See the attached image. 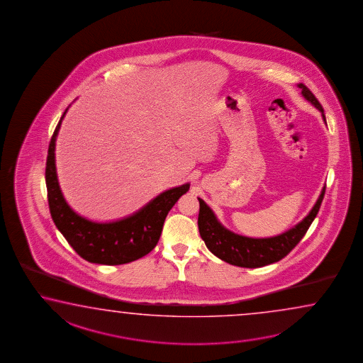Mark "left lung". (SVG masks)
Here are the masks:
<instances>
[{"mask_svg":"<svg viewBox=\"0 0 363 363\" xmlns=\"http://www.w3.org/2000/svg\"><path fill=\"white\" fill-rule=\"evenodd\" d=\"M298 88L301 89L303 98L322 112V118L325 123V111L318 99L303 84H298ZM325 193V186L322 189L317 203L303 221L298 222L296 226L284 231L283 234L272 238L243 237L230 231L222 226L206 201L198 198L200 204L198 217L200 237L204 240L209 251L228 264L251 269L267 267L286 257L298 245V242L309 229L311 222L318 215Z\"/></svg>","mask_w":363,"mask_h":363,"instance_id":"obj_1","label":"left lung"}]
</instances>
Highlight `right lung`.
<instances>
[{
  "label": "right lung",
  "mask_w": 363,
  "mask_h": 363,
  "mask_svg": "<svg viewBox=\"0 0 363 363\" xmlns=\"http://www.w3.org/2000/svg\"><path fill=\"white\" fill-rule=\"evenodd\" d=\"M67 110L52 133L45 169L52 221L77 255L89 262L121 265L141 259L155 248L165 217L177 200L189 191L190 184L164 191L138 212L118 221L93 222L77 215L67 204L55 168V140Z\"/></svg>",
  "instance_id": "1"
}]
</instances>
